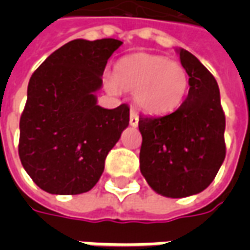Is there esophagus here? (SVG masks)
Returning <instances> with one entry per match:
<instances>
[{
    "instance_id": "obj_1",
    "label": "esophagus",
    "mask_w": 250,
    "mask_h": 250,
    "mask_svg": "<svg viewBox=\"0 0 250 250\" xmlns=\"http://www.w3.org/2000/svg\"><path fill=\"white\" fill-rule=\"evenodd\" d=\"M138 123H139V116L136 115V112L134 111V109H131L130 112V125H132V127H136L138 125Z\"/></svg>"
}]
</instances>
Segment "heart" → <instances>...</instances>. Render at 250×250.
I'll use <instances>...</instances> for the list:
<instances>
[{
  "label": "heart",
  "instance_id": "1",
  "mask_svg": "<svg viewBox=\"0 0 250 250\" xmlns=\"http://www.w3.org/2000/svg\"><path fill=\"white\" fill-rule=\"evenodd\" d=\"M111 92L134 93L135 104L147 114L161 115L177 109L188 88L184 66L158 55L135 53L115 65V75L107 79Z\"/></svg>",
  "mask_w": 250,
  "mask_h": 250
}]
</instances>
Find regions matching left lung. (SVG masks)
<instances>
[{"label": "left lung", "mask_w": 250, "mask_h": 250, "mask_svg": "<svg viewBox=\"0 0 250 250\" xmlns=\"http://www.w3.org/2000/svg\"><path fill=\"white\" fill-rule=\"evenodd\" d=\"M188 75V98L165 116H141V173L150 188L182 198L208 188L225 159V114L213 75L197 57L178 49Z\"/></svg>", "instance_id": "obj_1"}]
</instances>
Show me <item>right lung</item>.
Returning <instances> with one entry per match:
<instances>
[{
	"instance_id": "right-lung-1",
	"label": "right lung",
	"mask_w": 250,
	"mask_h": 250,
	"mask_svg": "<svg viewBox=\"0 0 250 250\" xmlns=\"http://www.w3.org/2000/svg\"><path fill=\"white\" fill-rule=\"evenodd\" d=\"M123 42L77 39L59 48L32 75L20 119L19 155L44 191L87 193L130 122V108L98 105L107 62Z\"/></svg>"
}]
</instances>
